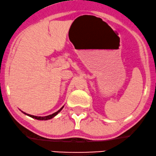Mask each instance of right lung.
Returning a JSON list of instances; mask_svg holds the SVG:
<instances>
[{
	"mask_svg": "<svg viewBox=\"0 0 156 156\" xmlns=\"http://www.w3.org/2000/svg\"><path fill=\"white\" fill-rule=\"evenodd\" d=\"M64 107V106H62V108H61L60 109H59L58 112H55V113H53L52 114H50V115H48V116H45V117H37V116H34V115H31V114H26L25 112H23V114H27V115H28L29 117H31V118H34V119H38V120H48V119H52V118H53L54 117H55V116L57 115V114H58L59 112H60L61 110L62 109V108Z\"/></svg>",
	"mask_w": 156,
	"mask_h": 156,
	"instance_id": "right-lung-1",
	"label": "right lung"
}]
</instances>
